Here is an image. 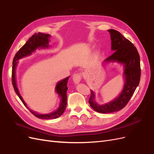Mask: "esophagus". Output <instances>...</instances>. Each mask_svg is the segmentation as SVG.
<instances>
[{
  "label": "esophagus",
  "instance_id": "esophagus-1",
  "mask_svg": "<svg viewBox=\"0 0 154 154\" xmlns=\"http://www.w3.org/2000/svg\"><path fill=\"white\" fill-rule=\"evenodd\" d=\"M82 79V74L80 73H77V74H74L72 77V80L74 81V83L75 84H78L80 82Z\"/></svg>",
  "mask_w": 154,
  "mask_h": 154
}]
</instances>
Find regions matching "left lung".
Segmentation results:
<instances>
[{"label": "left lung", "mask_w": 154, "mask_h": 154, "mask_svg": "<svg viewBox=\"0 0 154 154\" xmlns=\"http://www.w3.org/2000/svg\"><path fill=\"white\" fill-rule=\"evenodd\" d=\"M108 31L112 41L111 49L115 51L104 62H116L123 64L125 83L119 96L110 103L104 105L96 103L94 92L91 91L88 103L93 109L102 114L112 113L124 108L139 85L141 77L140 57L136 48L119 31L114 29H109Z\"/></svg>", "instance_id": "obj_1"}]
</instances>
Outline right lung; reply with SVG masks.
Segmentation results:
<instances>
[{
  "mask_svg": "<svg viewBox=\"0 0 154 154\" xmlns=\"http://www.w3.org/2000/svg\"><path fill=\"white\" fill-rule=\"evenodd\" d=\"M51 36L49 34H44L42 32H38V33H35L27 41V42L22 46V47L19 49V51L16 53L15 57L13 60V67H12V84L15 90L16 94L19 97V98L27 109H29L27 106L26 103L23 100L22 97L20 94L19 91L18 90L17 86L16 79H15V70L16 67L17 66V63L18 60L20 58L27 57V56L31 55L32 52L36 49H46L49 48V37ZM69 77L63 79V80L58 82L57 86H56V92H57L58 96L61 98V101H60V106L58 109L53 112L51 113L45 114H41L33 112L29 109V111L33 114L36 118L40 119H53L57 118L61 116L66 109L67 106V91L68 89L67 87V82L69 80Z\"/></svg>",
  "mask_w": 154,
  "mask_h": 154,
  "instance_id": "obj_1",
  "label": "right lung"
}]
</instances>
